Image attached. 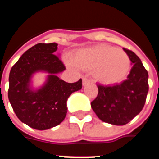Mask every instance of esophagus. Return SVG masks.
I'll list each match as a JSON object with an SVG mask.
<instances>
[{
  "instance_id": "esophagus-1",
  "label": "esophagus",
  "mask_w": 159,
  "mask_h": 159,
  "mask_svg": "<svg viewBox=\"0 0 159 159\" xmlns=\"http://www.w3.org/2000/svg\"><path fill=\"white\" fill-rule=\"evenodd\" d=\"M89 83H91V80L89 79L86 76H83V84L85 86L87 84H89Z\"/></svg>"
}]
</instances>
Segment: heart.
I'll return each instance as SVG.
<instances>
[{
    "label": "heart",
    "instance_id": "1",
    "mask_svg": "<svg viewBox=\"0 0 159 159\" xmlns=\"http://www.w3.org/2000/svg\"><path fill=\"white\" fill-rule=\"evenodd\" d=\"M74 64L81 69L93 70L98 82L105 85L121 83L130 69V59L126 52L108 45L82 49L74 56Z\"/></svg>",
    "mask_w": 159,
    "mask_h": 159
}]
</instances>
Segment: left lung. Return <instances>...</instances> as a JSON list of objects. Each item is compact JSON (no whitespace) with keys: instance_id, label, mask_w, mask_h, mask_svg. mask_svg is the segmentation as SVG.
Segmentation results:
<instances>
[{"instance_id":"8db88e82","label":"left lung","mask_w":159,"mask_h":159,"mask_svg":"<svg viewBox=\"0 0 159 159\" xmlns=\"http://www.w3.org/2000/svg\"><path fill=\"white\" fill-rule=\"evenodd\" d=\"M133 66L126 80L113 86L97 85L98 95L91 107L100 120L113 125L129 123L143 109L149 89L148 73L140 58L123 48Z\"/></svg>"}]
</instances>
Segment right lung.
Returning <instances> with one entry per match:
<instances>
[{
  "label": "right lung",
  "instance_id": "1",
  "mask_svg": "<svg viewBox=\"0 0 159 159\" xmlns=\"http://www.w3.org/2000/svg\"><path fill=\"white\" fill-rule=\"evenodd\" d=\"M58 44L38 43L28 49L12 66L9 74L8 99L22 123L35 129L45 130L59 125L67 113L66 101L82 89V79L66 83L56 76L66 70L59 56ZM50 74L44 86L37 91L29 88L30 77L36 71Z\"/></svg>",
  "mask_w": 159,
  "mask_h": 159
}]
</instances>
